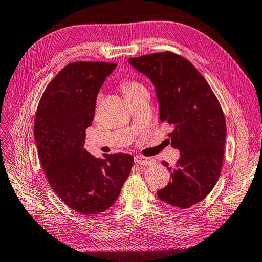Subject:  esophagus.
Segmentation results:
<instances>
[{"instance_id":"obj_1","label":"esophagus","mask_w":262,"mask_h":262,"mask_svg":"<svg viewBox=\"0 0 262 262\" xmlns=\"http://www.w3.org/2000/svg\"><path fill=\"white\" fill-rule=\"evenodd\" d=\"M134 161H136L137 164L143 165V166L154 165L155 162H156L153 157H144V156H141V155H137L136 157H134Z\"/></svg>"}]
</instances>
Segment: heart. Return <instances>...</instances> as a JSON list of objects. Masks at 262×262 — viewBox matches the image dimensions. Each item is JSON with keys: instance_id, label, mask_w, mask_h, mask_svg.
I'll return each instance as SVG.
<instances>
[{"instance_id": "b5f03b06", "label": "heart", "mask_w": 262, "mask_h": 262, "mask_svg": "<svg viewBox=\"0 0 262 262\" xmlns=\"http://www.w3.org/2000/svg\"><path fill=\"white\" fill-rule=\"evenodd\" d=\"M122 89H123V92L125 94V96H129V95H132V94L137 93V92H139L141 90H143L144 86L141 85L138 82L129 81V82H124L122 84Z\"/></svg>"}]
</instances>
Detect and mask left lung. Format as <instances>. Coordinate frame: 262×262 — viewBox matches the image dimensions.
<instances>
[{"instance_id": "obj_1", "label": "left lung", "mask_w": 262, "mask_h": 262, "mask_svg": "<svg viewBox=\"0 0 262 262\" xmlns=\"http://www.w3.org/2000/svg\"><path fill=\"white\" fill-rule=\"evenodd\" d=\"M155 87L160 118L171 125V146L180 153L157 196L181 209L202 201L220 177L226 123L223 110L210 85L191 62L172 52H160L128 60Z\"/></svg>"}]
</instances>
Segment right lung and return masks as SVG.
I'll use <instances>...</instances> for the list:
<instances>
[{
	"label": "right lung",
	"mask_w": 262,
	"mask_h": 262,
	"mask_svg": "<svg viewBox=\"0 0 262 262\" xmlns=\"http://www.w3.org/2000/svg\"><path fill=\"white\" fill-rule=\"evenodd\" d=\"M117 64L74 62L63 68L47 89L35 118L39 161L53 191L84 215L109 209L133 166V156L95 157L84 148L100 87Z\"/></svg>",
	"instance_id": "right-lung-1"
}]
</instances>
